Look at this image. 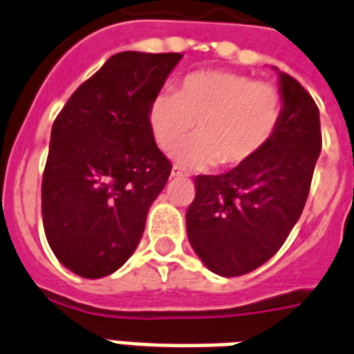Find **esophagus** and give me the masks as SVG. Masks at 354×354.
<instances>
[{
    "label": "esophagus",
    "mask_w": 354,
    "mask_h": 354,
    "mask_svg": "<svg viewBox=\"0 0 354 354\" xmlns=\"http://www.w3.org/2000/svg\"><path fill=\"white\" fill-rule=\"evenodd\" d=\"M171 177H173V179H185V177H187V173L181 171L179 167H173V169H171Z\"/></svg>",
    "instance_id": "obj_1"
}]
</instances>
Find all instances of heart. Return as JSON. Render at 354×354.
Instances as JSON below:
<instances>
[{
  "label": "heart",
  "mask_w": 354,
  "mask_h": 354,
  "mask_svg": "<svg viewBox=\"0 0 354 354\" xmlns=\"http://www.w3.org/2000/svg\"><path fill=\"white\" fill-rule=\"evenodd\" d=\"M281 119L275 86L229 71H198L179 90H160L150 102L148 121L158 146L171 152L196 129L201 135L177 152V162L204 169L214 163L239 165L272 140Z\"/></svg>",
  "instance_id": "b5f03b06"
}]
</instances>
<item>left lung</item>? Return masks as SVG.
<instances>
[{"mask_svg": "<svg viewBox=\"0 0 354 354\" xmlns=\"http://www.w3.org/2000/svg\"><path fill=\"white\" fill-rule=\"evenodd\" d=\"M279 75L281 119L252 160L221 175H198L187 235L204 266L237 277L268 262L303 214L322 150L320 111L287 73Z\"/></svg>", "mask_w": 354, "mask_h": 354, "instance_id": "left-lung-1", "label": "left lung"}]
</instances>
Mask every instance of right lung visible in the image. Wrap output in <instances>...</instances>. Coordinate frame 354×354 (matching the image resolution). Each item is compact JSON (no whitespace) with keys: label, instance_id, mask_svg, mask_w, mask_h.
<instances>
[{"label":"right lung","instance_id":"obj_1","mask_svg":"<svg viewBox=\"0 0 354 354\" xmlns=\"http://www.w3.org/2000/svg\"><path fill=\"white\" fill-rule=\"evenodd\" d=\"M183 53L121 51L82 82L51 127L42 219L53 254L98 279L135 252L148 209L171 163L160 152L148 107Z\"/></svg>","mask_w":354,"mask_h":354}]
</instances>
